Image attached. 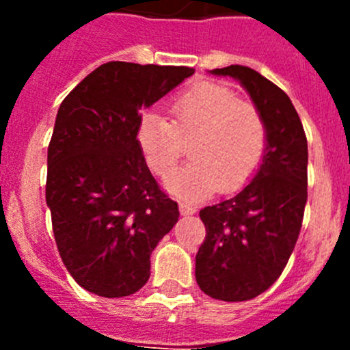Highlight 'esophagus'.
I'll use <instances>...</instances> for the list:
<instances>
[{"instance_id": "1", "label": "esophagus", "mask_w": 350, "mask_h": 350, "mask_svg": "<svg viewBox=\"0 0 350 350\" xmlns=\"http://www.w3.org/2000/svg\"><path fill=\"white\" fill-rule=\"evenodd\" d=\"M194 212H196V208H194L193 205H189V203H180L182 215H193Z\"/></svg>"}]
</instances>
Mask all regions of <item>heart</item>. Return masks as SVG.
<instances>
[{"instance_id": "heart-1", "label": "heart", "mask_w": 350, "mask_h": 350, "mask_svg": "<svg viewBox=\"0 0 350 350\" xmlns=\"http://www.w3.org/2000/svg\"><path fill=\"white\" fill-rule=\"evenodd\" d=\"M172 122L144 113L137 142L148 168L168 178L191 142L189 165L168 180V189L185 200L233 193L252 178L267 150V122L249 101L221 83L202 82L170 105Z\"/></svg>"}]
</instances>
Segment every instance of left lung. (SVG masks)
I'll return each mask as SVG.
<instances>
[{
	"mask_svg": "<svg viewBox=\"0 0 350 350\" xmlns=\"http://www.w3.org/2000/svg\"><path fill=\"white\" fill-rule=\"evenodd\" d=\"M233 77L267 122V150L254 178L237 196L200 210L206 228L196 254V282L210 298L247 301L279 279L295 249L307 203V137L289 96L252 68Z\"/></svg>",
	"mask_w": 350,
	"mask_h": 350,
	"instance_id": "obj_1",
	"label": "left lung"
}]
</instances>
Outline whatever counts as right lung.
<instances>
[{"label":"right lung","mask_w":350,"mask_h":350,"mask_svg":"<svg viewBox=\"0 0 350 350\" xmlns=\"http://www.w3.org/2000/svg\"><path fill=\"white\" fill-rule=\"evenodd\" d=\"M194 73L187 66L110 61L96 68L57 110L47 154L45 200L64 267L103 298L137 293L150 254L178 221L137 142L142 108Z\"/></svg>","instance_id":"1"}]
</instances>
